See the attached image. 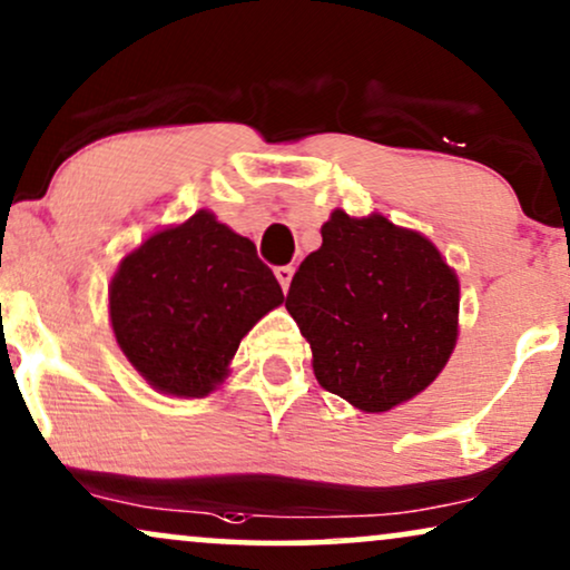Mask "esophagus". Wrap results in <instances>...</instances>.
<instances>
[{
    "label": "esophagus",
    "instance_id": "esophagus-1",
    "mask_svg": "<svg viewBox=\"0 0 570 570\" xmlns=\"http://www.w3.org/2000/svg\"><path fill=\"white\" fill-rule=\"evenodd\" d=\"M292 276H294V268H292V265H278V268H276V278H278L281 289H284V292L289 289Z\"/></svg>",
    "mask_w": 570,
    "mask_h": 570
}]
</instances>
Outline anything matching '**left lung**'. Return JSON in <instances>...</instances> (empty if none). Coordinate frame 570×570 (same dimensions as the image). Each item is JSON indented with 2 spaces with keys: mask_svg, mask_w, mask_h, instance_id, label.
I'll return each instance as SVG.
<instances>
[{
  "mask_svg": "<svg viewBox=\"0 0 570 570\" xmlns=\"http://www.w3.org/2000/svg\"><path fill=\"white\" fill-rule=\"evenodd\" d=\"M294 273L286 309L318 384L363 413L421 394L458 342L460 284L426 236L384 215L334 210Z\"/></svg>",
  "mask_w": 570,
  "mask_h": 570,
  "instance_id": "1",
  "label": "left lung"
}]
</instances>
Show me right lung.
Wrapping results in <instances>:
<instances>
[{
	"instance_id": "obj_1",
	"label": "right lung",
	"mask_w": 570,
	"mask_h": 570,
	"mask_svg": "<svg viewBox=\"0 0 570 570\" xmlns=\"http://www.w3.org/2000/svg\"><path fill=\"white\" fill-rule=\"evenodd\" d=\"M284 302L247 236L210 210L163 228L120 261L110 323L128 363L173 397H207L263 315Z\"/></svg>"
}]
</instances>
